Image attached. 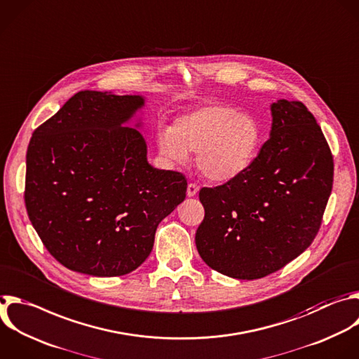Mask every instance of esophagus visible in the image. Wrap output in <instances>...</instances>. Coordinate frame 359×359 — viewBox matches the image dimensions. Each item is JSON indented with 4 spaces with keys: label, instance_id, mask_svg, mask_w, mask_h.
<instances>
[{
    "label": "esophagus",
    "instance_id": "34e87169",
    "mask_svg": "<svg viewBox=\"0 0 359 359\" xmlns=\"http://www.w3.org/2000/svg\"><path fill=\"white\" fill-rule=\"evenodd\" d=\"M197 191H198V186L196 183H189V186H187V196L193 197V196L197 194Z\"/></svg>",
    "mask_w": 359,
    "mask_h": 359
}]
</instances>
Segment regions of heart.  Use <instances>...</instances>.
I'll return each instance as SVG.
<instances>
[{
  "label": "heart",
  "mask_w": 359,
  "mask_h": 359,
  "mask_svg": "<svg viewBox=\"0 0 359 359\" xmlns=\"http://www.w3.org/2000/svg\"><path fill=\"white\" fill-rule=\"evenodd\" d=\"M261 138L255 116L212 102L179 116L170 130L161 131L158 148L177 163L187 161V152H196V165L207 179L226 182L252 165Z\"/></svg>",
  "instance_id": "obj_1"
}]
</instances>
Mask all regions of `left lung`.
<instances>
[{"instance_id": "1", "label": "left lung", "mask_w": 359, "mask_h": 359, "mask_svg": "<svg viewBox=\"0 0 359 359\" xmlns=\"http://www.w3.org/2000/svg\"><path fill=\"white\" fill-rule=\"evenodd\" d=\"M271 138L240 176L198 193L201 259L235 279L265 278L297 258L316 238L331 194L334 161L302 101L272 104Z\"/></svg>"}]
</instances>
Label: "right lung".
<instances>
[{
    "instance_id": "obj_1",
    "label": "right lung",
    "mask_w": 359,
    "mask_h": 359,
    "mask_svg": "<svg viewBox=\"0 0 359 359\" xmlns=\"http://www.w3.org/2000/svg\"><path fill=\"white\" fill-rule=\"evenodd\" d=\"M142 104L140 95L80 91L34 131L25 207L45 248L70 271H135L158 224L186 197V176L152 168L141 134L121 127Z\"/></svg>"
}]
</instances>
